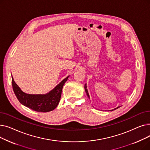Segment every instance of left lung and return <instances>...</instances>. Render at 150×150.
Returning a JSON list of instances; mask_svg holds the SVG:
<instances>
[{"mask_svg":"<svg viewBox=\"0 0 150 150\" xmlns=\"http://www.w3.org/2000/svg\"><path fill=\"white\" fill-rule=\"evenodd\" d=\"M84 89H85V91H86V94H87L88 97L89 98V93H88V89H87V86H86V84H85V85H84ZM119 108V106L117 107V108L114 109V110H115V109H117V108ZM112 111H113V109L112 110Z\"/></svg>","mask_w":150,"mask_h":150,"instance_id":"1","label":"left lung"}]
</instances>
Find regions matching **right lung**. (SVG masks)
<instances>
[{
  "mask_svg": "<svg viewBox=\"0 0 150 150\" xmlns=\"http://www.w3.org/2000/svg\"><path fill=\"white\" fill-rule=\"evenodd\" d=\"M68 78L69 76L49 93L43 95H32L22 92L14 82L13 76L12 86L16 96L22 105L37 112H47L53 111L57 107L61 98L63 86Z\"/></svg>",
  "mask_w": 150,
  "mask_h": 150,
  "instance_id": "obj_1",
  "label": "right lung"
}]
</instances>
